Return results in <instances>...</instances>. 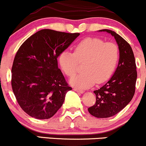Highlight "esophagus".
<instances>
[{
  "mask_svg": "<svg viewBox=\"0 0 146 146\" xmlns=\"http://www.w3.org/2000/svg\"><path fill=\"white\" fill-rule=\"evenodd\" d=\"M73 90L74 91H76V92H78V93H80V94H83L84 93V91L81 90H79V89L76 88V87H74Z\"/></svg>",
  "mask_w": 146,
  "mask_h": 146,
  "instance_id": "34e87169",
  "label": "esophagus"
}]
</instances>
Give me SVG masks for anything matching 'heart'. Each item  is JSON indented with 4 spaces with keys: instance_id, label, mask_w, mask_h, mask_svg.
Instances as JSON below:
<instances>
[{
    "instance_id": "b5f03b06",
    "label": "heart",
    "mask_w": 146,
    "mask_h": 146,
    "mask_svg": "<svg viewBox=\"0 0 146 146\" xmlns=\"http://www.w3.org/2000/svg\"><path fill=\"white\" fill-rule=\"evenodd\" d=\"M119 60V49L111 42L104 43L98 38L87 37L75 46L74 52L64 50L58 61L61 70L68 76L76 74L78 63H84L83 73L72 77L70 83L80 89L102 83L110 78Z\"/></svg>"
}]
</instances>
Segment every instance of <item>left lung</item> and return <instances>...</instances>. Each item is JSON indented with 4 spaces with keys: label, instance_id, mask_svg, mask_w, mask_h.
I'll return each instance as SVG.
<instances>
[{
    "label": "left lung",
    "instance_id": "obj_1",
    "mask_svg": "<svg viewBox=\"0 0 146 146\" xmlns=\"http://www.w3.org/2000/svg\"><path fill=\"white\" fill-rule=\"evenodd\" d=\"M114 37L119 52L118 66L114 74L105 85L95 90L96 101L88 109L91 115L98 118L115 115L131 102L135 92L137 72L133 51L130 44L115 31L102 29Z\"/></svg>",
    "mask_w": 146,
    "mask_h": 146
}]
</instances>
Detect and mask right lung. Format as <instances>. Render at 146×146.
<instances>
[{
    "mask_svg": "<svg viewBox=\"0 0 146 146\" xmlns=\"http://www.w3.org/2000/svg\"><path fill=\"white\" fill-rule=\"evenodd\" d=\"M79 35L42 29L18 49L11 69L12 90L19 105L31 117H52L72 90L58 68L57 58Z\"/></svg>",
    "mask_w": 146,
    "mask_h": 146,
    "instance_id": "add662e5",
    "label": "right lung"
}]
</instances>
